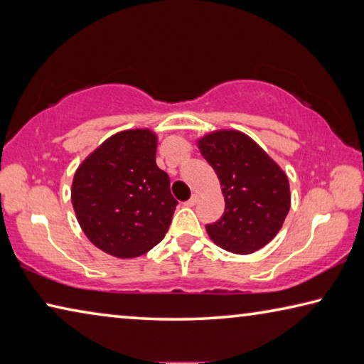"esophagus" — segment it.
<instances>
[{
    "label": "esophagus",
    "mask_w": 364,
    "mask_h": 364,
    "mask_svg": "<svg viewBox=\"0 0 364 364\" xmlns=\"http://www.w3.org/2000/svg\"><path fill=\"white\" fill-rule=\"evenodd\" d=\"M197 202H199V196H197V194H194L193 197H191V199H189V200H186V202H184V205H186V207H194V205L197 204Z\"/></svg>",
    "instance_id": "34e87169"
}]
</instances>
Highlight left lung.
Returning a JSON list of instances; mask_svg holds the SVG:
<instances>
[{
	"instance_id": "8db88e82",
	"label": "left lung",
	"mask_w": 364,
	"mask_h": 364,
	"mask_svg": "<svg viewBox=\"0 0 364 364\" xmlns=\"http://www.w3.org/2000/svg\"><path fill=\"white\" fill-rule=\"evenodd\" d=\"M197 147L217 173L225 197V213L205 226L208 236L239 255L264 247L291 208L287 175L242 132H212L197 141Z\"/></svg>"
}]
</instances>
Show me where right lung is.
Wrapping results in <instances>:
<instances>
[{
	"label": "right lung",
	"instance_id": "1",
	"mask_svg": "<svg viewBox=\"0 0 364 364\" xmlns=\"http://www.w3.org/2000/svg\"><path fill=\"white\" fill-rule=\"evenodd\" d=\"M157 134L115 133L73 175L72 205L86 237L117 258H134L162 241L178 202L156 164Z\"/></svg>",
	"mask_w": 364,
	"mask_h": 364
}]
</instances>
